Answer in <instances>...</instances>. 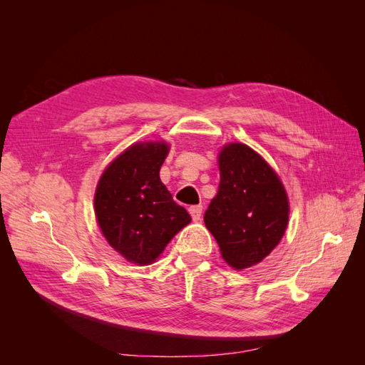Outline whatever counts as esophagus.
I'll use <instances>...</instances> for the list:
<instances>
[{
  "mask_svg": "<svg viewBox=\"0 0 365 365\" xmlns=\"http://www.w3.org/2000/svg\"><path fill=\"white\" fill-rule=\"evenodd\" d=\"M189 212H190L192 219L195 220V222H197V220L201 219V215H202V205H192L189 208Z\"/></svg>",
  "mask_w": 365,
  "mask_h": 365,
  "instance_id": "1",
  "label": "esophagus"
}]
</instances>
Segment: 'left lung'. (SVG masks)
I'll return each instance as SVG.
<instances>
[{"label":"left lung","mask_w":365,"mask_h":365,"mask_svg":"<svg viewBox=\"0 0 365 365\" xmlns=\"http://www.w3.org/2000/svg\"><path fill=\"white\" fill-rule=\"evenodd\" d=\"M220 182L204 222L236 269L262 262L282 240L289 217L279 176L257 152L231 143L219 153Z\"/></svg>","instance_id":"obj_1"}]
</instances>
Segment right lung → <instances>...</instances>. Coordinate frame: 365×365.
Returning <instances> with one entry per match:
<instances>
[{"mask_svg":"<svg viewBox=\"0 0 365 365\" xmlns=\"http://www.w3.org/2000/svg\"><path fill=\"white\" fill-rule=\"evenodd\" d=\"M165 143H138L118 155L98 181L94 207L106 240L126 260L149 264L190 222L160 180Z\"/></svg>","mask_w":365,"mask_h":365,"instance_id":"right-lung-1","label":"right lung"}]
</instances>
